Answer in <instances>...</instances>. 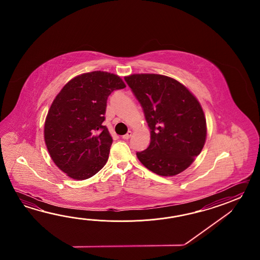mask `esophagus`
<instances>
[{
  "instance_id": "obj_1",
  "label": "esophagus",
  "mask_w": 260,
  "mask_h": 260,
  "mask_svg": "<svg viewBox=\"0 0 260 260\" xmlns=\"http://www.w3.org/2000/svg\"><path fill=\"white\" fill-rule=\"evenodd\" d=\"M131 136H132V132H131V131H129V132H127V134H125L124 136H122V138H123V139H125V140H127V139L131 138Z\"/></svg>"
}]
</instances>
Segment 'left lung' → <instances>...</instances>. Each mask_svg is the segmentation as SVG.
<instances>
[{
  "instance_id": "left-lung-1",
  "label": "left lung",
  "mask_w": 260,
  "mask_h": 260,
  "mask_svg": "<svg viewBox=\"0 0 260 260\" xmlns=\"http://www.w3.org/2000/svg\"><path fill=\"white\" fill-rule=\"evenodd\" d=\"M143 110L150 143L137 156L157 175L171 177L187 169L201 153L206 121L198 100L177 80L160 74L124 78Z\"/></svg>"
}]
</instances>
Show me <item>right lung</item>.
<instances>
[{"label": "right lung", "instance_id": "right-lung-1", "mask_svg": "<svg viewBox=\"0 0 260 260\" xmlns=\"http://www.w3.org/2000/svg\"><path fill=\"white\" fill-rule=\"evenodd\" d=\"M125 87L122 79L105 72L73 78L55 96L44 124L50 156L73 179L93 177L109 159L112 138L105 121L109 95Z\"/></svg>", "mask_w": 260, "mask_h": 260}]
</instances>
